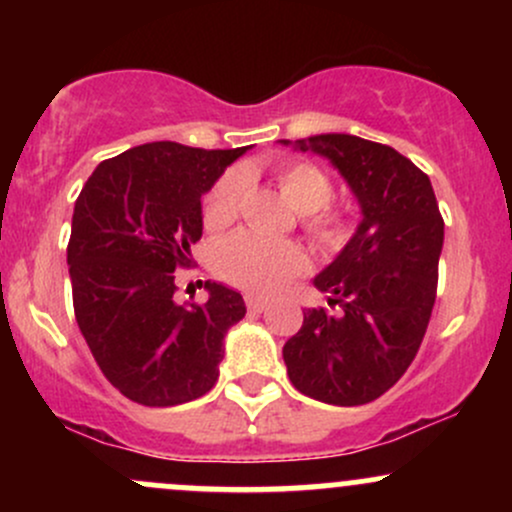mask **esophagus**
Returning a JSON list of instances; mask_svg holds the SVG:
<instances>
[{"label": "esophagus", "mask_w": 512, "mask_h": 512, "mask_svg": "<svg viewBox=\"0 0 512 512\" xmlns=\"http://www.w3.org/2000/svg\"><path fill=\"white\" fill-rule=\"evenodd\" d=\"M245 305H248L250 313H264L269 308V303L264 298H255V296H245Z\"/></svg>", "instance_id": "34e87169"}]
</instances>
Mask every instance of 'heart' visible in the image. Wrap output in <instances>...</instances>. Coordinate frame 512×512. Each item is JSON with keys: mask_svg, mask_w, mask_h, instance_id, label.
Returning a JSON list of instances; mask_svg holds the SVG:
<instances>
[{"mask_svg": "<svg viewBox=\"0 0 512 512\" xmlns=\"http://www.w3.org/2000/svg\"><path fill=\"white\" fill-rule=\"evenodd\" d=\"M276 182L293 207L303 211L305 228L320 243L330 248L346 243L351 223L339 211L327 209L334 197V182L325 170L308 161H293L276 170ZM245 185L248 180L243 170H228L216 180L202 204V219L209 231H221L238 219ZM214 267L231 286L255 296H272L291 279L308 272L310 260L301 245L291 240H272L260 233L240 231L216 245Z\"/></svg>", "mask_w": 512, "mask_h": 512, "instance_id": "b5f03b06", "label": "heart"}]
</instances>
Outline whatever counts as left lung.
Instances as JSON below:
<instances>
[{
  "mask_svg": "<svg viewBox=\"0 0 512 512\" xmlns=\"http://www.w3.org/2000/svg\"><path fill=\"white\" fill-rule=\"evenodd\" d=\"M281 144H291L281 139ZM296 149L325 156L349 182L363 219L315 276L327 303L303 313L284 344L293 387L337 407L378 399L411 366L436 303L443 216L431 180L392 146L354 134H317Z\"/></svg>",
  "mask_w": 512,
  "mask_h": 512,
  "instance_id": "left-lung-1",
  "label": "left lung"
}]
</instances>
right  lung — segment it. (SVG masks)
<instances>
[{
    "instance_id": "right-lung-1",
    "label": "right lung",
    "mask_w": 512,
    "mask_h": 512,
    "mask_svg": "<svg viewBox=\"0 0 512 512\" xmlns=\"http://www.w3.org/2000/svg\"><path fill=\"white\" fill-rule=\"evenodd\" d=\"M175 142L134 146L93 170L67 245L74 315L110 385L144 407L207 395L223 337L245 317L238 291L207 281V303H175V269L202 238V195L243 156Z\"/></svg>"
}]
</instances>
